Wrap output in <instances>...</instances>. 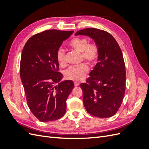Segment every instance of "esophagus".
<instances>
[{
    "label": "esophagus",
    "instance_id": "esophagus-1",
    "mask_svg": "<svg viewBox=\"0 0 149 149\" xmlns=\"http://www.w3.org/2000/svg\"><path fill=\"white\" fill-rule=\"evenodd\" d=\"M74 84L75 86H78L79 85V83L78 81H74Z\"/></svg>",
    "mask_w": 149,
    "mask_h": 149
}]
</instances>
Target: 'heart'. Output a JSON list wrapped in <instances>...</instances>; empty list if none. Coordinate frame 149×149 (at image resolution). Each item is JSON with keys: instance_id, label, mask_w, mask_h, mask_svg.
<instances>
[{"instance_id": "obj_1", "label": "heart", "mask_w": 149, "mask_h": 149, "mask_svg": "<svg viewBox=\"0 0 149 149\" xmlns=\"http://www.w3.org/2000/svg\"><path fill=\"white\" fill-rule=\"evenodd\" d=\"M70 46L76 51L81 53L84 60L92 64L96 61L99 56V48L96 44H89L87 39L84 38H74L72 39ZM56 60L61 66H64L66 63L65 53L63 49H58L56 54ZM89 68L88 65L83 63L78 65L72 66L65 71V76L68 79L79 81L83 79L87 73Z\"/></svg>"}]
</instances>
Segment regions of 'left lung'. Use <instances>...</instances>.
Here are the masks:
<instances>
[{"instance_id":"8db88e82","label":"left lung","mask_w":149,"mask_h":149,"mask_svg":"<svg viewBox=\"0 0 149 149\" xmlns=\"http://www.w3.org/2000/svg\"><path fill=\"white\" fill-rule=\"evenodd\" d=\"M75 35L92 38L99 48L97 63L86 83H81L83 103L89 114L101 118L114 116L121 106L125 89V67L118 42L110 33L87 28Z\"/></svg>"}]
</instances>
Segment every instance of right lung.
Segmentation results:
<instances>
[{
    "label": "right lung",
    "instance_id": "obj_1",
    "mask_svg": "<svg viewBox=\"0 0 149 149\" xmlns=\"http://www.w3.org/2000/svg\"><path fill=\"white\" fill-rule=\"evenodd\" d=\"M73 33L44 31L30 38L22 50L20 74L26 102L31 112L41 122L57 120L65 114L66 101L74 83L71 80L61 81L63 74L58 72L56 54L63 42Z\"/></svg>",
    "mask_w": 149,
    "mask_h": 149
}]
</instances>
